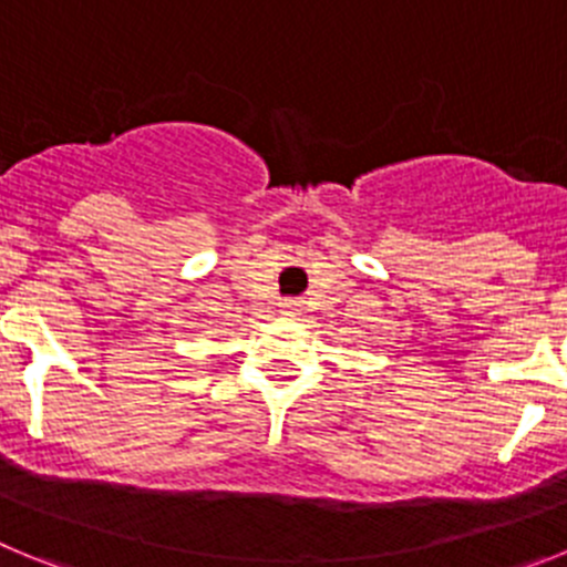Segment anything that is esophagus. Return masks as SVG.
Wrapping results in <instances>:
<instances>
[{"label": "esophagus", "instance_id": "1", "mask_svg": "<svg viewBox=\"0 0 567 567\" xmlns=\"http://www.w3.org/2000/svg\"><path fill=\"white\" fill-rule=\"evenodd\" d=\"M300 309V300H284V303H280V312L284 315H295Z\"/></svg>", "mask_w": 567, "mask_h": 567}]
</instances>
